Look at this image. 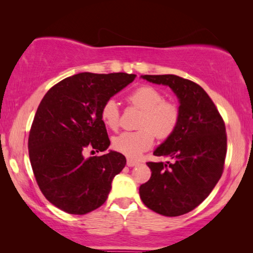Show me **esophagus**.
<instances>
[{"label": "esophagus", "instance_id": "obj_1", "mask_svg": "<svg viewBox=\"0 0 253 253\" xmlns=\"http://www.w3.org/2000/svg\"><path fill=\"white\" fill-rule=\"evenodd\" d=\"M136 165H138V162L132 160V158H127V166H129V168H134Z\"/></svg>", "mask_w": 253, "mask_h": 253}]
</instances>
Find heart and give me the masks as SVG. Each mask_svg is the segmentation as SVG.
<instances>
[{
    "instance_id": "heart-1",
    "label": "heart",
    "mask_w": 253,
    "mask_h": 253,
    "mask_svg": "<svg viewBox=\"0 0 253 253\" xmlns=\"http://www.w3.org/2000/svg\"><path fill=\"white\" fill-rule=\"evenodd\" d=\"M128 101L143 110L138 123L140 129L115 137L113 146L128 157H138L153 146L155 136L160 139H168L174 134L181 119V111L175 102L165 100L160 90L148 84L134 89L128 96ZM100 116L111 130H117L121 126V110L113 98L102 105Z\"/></svg>"
}]
</instances>
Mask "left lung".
Instances as JSON below:
<instances>
[{"instance_id": "obj_1", "label": "left lung", "mask_w": 253, "mask_h": 253, "mask_svg": "<svg viewBox=\"0 0 253 253\" xmlns=\"http://www.w3.org/2000/svg\"><path fill=\"white\" fill-rule=\"evenodd\" d=\"M142 78L172 89L179 100L181 119L174 134L154 152L173 162H147L152 175L140 185L139 195L154 212L178 216L199 207L219 182L226 155L225 125L198 84L175 75Z\"/></svg>"}]
</instances>
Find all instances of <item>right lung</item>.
Masks as SVG:
<instances>
[{
	"instance_id": "obj_1",
	"label": "right lung",
	"mask_w": 253,
	"mask_h": 253,
	"mask_svg": "<svg viewBox=\"0 0 253 253\" xmlns=\"http://www.w3.org/2000/svg\"><path fill=\"white\" fill-rule=\"evenodd\" d=\"M135 77L81 72L54 84L41 100L30 129L29 156L42 194L54 207L81 215L106 202L126 158L114 151L84 158V151L108 148L101 107Z\"/></svg>"
}]
</instances>
